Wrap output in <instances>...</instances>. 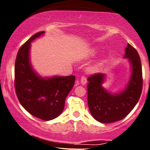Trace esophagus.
Returning <instances> with one entry per match:
<instances>
[{
    "label": "esophagus",
    "instance_id": "esophagus-1",
    "mask_svg": "<svg viewBox=\"0 0 150 150\" xmlns=\"http://www.w3.org/2000/svg\"><path fill=\"white\" fill-rule=\"evenodd\" d=\"M81 83L82 85H85L87 83V78L85 76H82L81 79Z\"/></svg>",
    "mask_w": 150,
    "mask_h": 150
}]
</instances>
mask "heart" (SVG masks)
<instances>
[{
	"label": "heart",
	"instance_id": "heart-1",
	"mask_svg": "<svg viewBox=\"0 0 150 150\" xmlns=\"http://www.w3.org/2000/svg\"><path fill=\"white\" fill-rule=\"evenodd\" d=\"M96 54V49H92L91 50H89L88 53L87 54L86 56L87 57H89V56H94ZM98 68H99V65H96L92 66V67H91L90 68H89V71H92V72H95V71H96L97 70H98Z\"/></svg>",
	"mask_w": 150,
	"mask_h": 150
}]
</instances>
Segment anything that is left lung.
<instances>
[{"mask_svg": "<svg viewBox=\"0 0 150 150\" xmlns=\"http://www.w3.org/2000/svg\"><path fill=\"white\" fill-rule=\"evenodd\" d=\"M124 58L131 65V76L125 90L111 94L102 84L105 74H95L87 79V102L94 119L102 123L122 120L133 110L139 101L143 88V74L140 56L135 48L127 44Z\"/></svg>", "mask_w": 150, "mask_h": 150, "instance_id": "1", "label": "left lung"}]
</instances>
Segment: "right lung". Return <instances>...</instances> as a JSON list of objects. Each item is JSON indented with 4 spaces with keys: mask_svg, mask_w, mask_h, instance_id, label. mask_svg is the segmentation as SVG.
I'll list each match as a JSON object with an SVG mask.
<instances>
[{
    "mask_svg": "<svg viewBox=\"0 0 150 150\" xmlns=\"http://www.w3.org/2000/svg\"><path fill=\"white\" fill-rule=\"evenodd\" d=\"M39 32L31 37L19 49L15 62L14 86L23 108L35 117L50 120L63 111L67 96L74 85L75 76L42 78L31 65V42L42 36Z\"/></svg>",
    "mask_w": 150,
    "mask_h": 150,
    "instance_id": "1",
    "label": "right lung"
}]
</instances>
